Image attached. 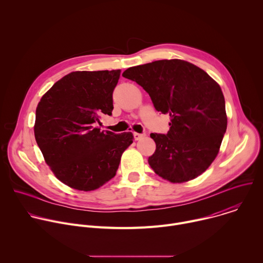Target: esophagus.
<instances>
[{"label":"esophagus","instance_id":"1","mask_svg":"<svg viewBox=\"0 0 263 263\" xmlns=\"http://www.w3.org/2000/svg\"><path fill=\"white\" fill-rule=\"evenodd\" d=\"M133 135H134V139H135V140H138V139H140L141 137H143L145 134H144V133H136V132H134Z\"/></svg>","mask_w":263,"mask_h":263}]
</instances>
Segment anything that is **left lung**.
<instances>
[{
	"label": "left lung",
	"instance_id": "8db88e82",
	"mask_svg": "<svg viewBox=\"0 0 263 263\" xmlns=\"http://www.w3.org/2000/svg\"><path fill=\"white\" fill-rule=\"evenodd\" d=\"M123 77L135 81L157 111L171 117L167 134L151 133L153 171L173 183L204 173L215 159L227 130L224 98L209 74L184 60H157L129 67Z\"/></svg>",
	"mask_w": 263,
	"mask_h": 263
}]
</instances>
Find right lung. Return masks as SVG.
Instances as JSON below:
<instances>
[{
	"mask_svg": "<svg viewBox=\"0 0 263 263\" xmlns=\"http://www.w3.org/2000/svg\"><path fill=\"white\" fill-rule=\"evenodd\" d=\"M121 70L73 71L42 98L34 135L47 164L71 189L89 192L114 178L133 134L102 131L100 117L112 115V93Z\"/></svg>",
	"mask_w": 263,
	"mask_h": 263,
	"instance_id": "obj_1",
	"label": "right lung"
}]
</instances>
